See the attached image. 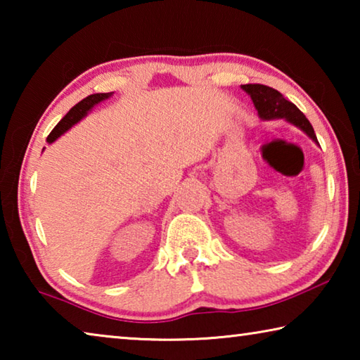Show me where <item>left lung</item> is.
Segmentation results:
<instances>
[{"mask_svg": "<svg viewBox=\"0 0 360 360\" xmlns=\"http://www.w3.org/2000/svg\"><path fill=\"white\" fill-rule=\"evenodd\" d=\"M243 90L251 95L254 101V106L262 119H285L292 122V124L300 127V129L307 133V135L318 143V138L314 135V130L309 120L304 117V114L298 109L294 103L285 100L283 94L278 90L268 87V85L262 84H246L241 85Z\"/></svg>", "mask_w": 360, "mask_h": 360, "instance_id": "left-lung-1", "label": "left lung"}]
</instances>
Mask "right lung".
Here are the masks:
<instances>
[{"instance_id": "add662e5", "label": "right lung", "mask_w": 360, "mask_h": 360, "mask_svg": "<svg viewBox=\"0 0 360 360\" xmlns=\"http://www.w3.org/2000/svg\"><path fill=\"white\" fill-rule=\"evenodd\" d=\"M111 95H112V92H109V94H94V95H89L87 98H84V100L79 101L77 105L72 106L70 111H68V114H66L65 117L58 122V124L56 125V129L51 131V135L47 136V143L56 141V139L60 135H63V133L68 130L70 127H72V125L76 124V122L81 120L84 115L87 114L90 109H92L96 105V103H100L103 100L109 98V96H111Z\"/></svg>"}]
</instances>
